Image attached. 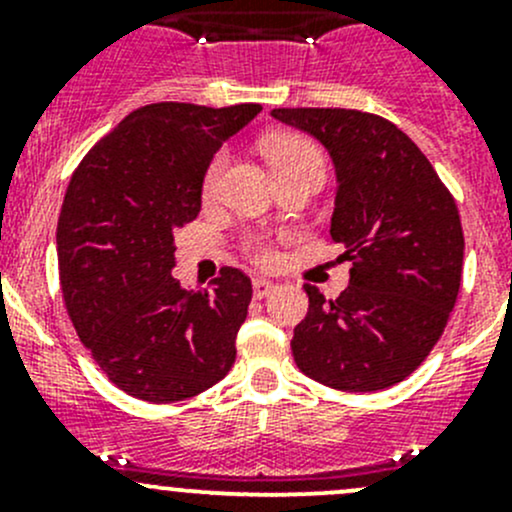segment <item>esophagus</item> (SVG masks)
<instances>
[{
  "label": "esophagus",
  "mask_w": 512,
  "mask_h": 512,
  "mask_svg": "<svg viewBox=\"0 0 512 512\" xmlns=\"http://www.w3.org/2000/svg\"><path fill=\"white\" fill-rule=\"evenodd\" d=\"M272 289H275V285H272L270 280H265V277H255V280H252V294H255L257 299L267 297Z\"/></svg>",
  "instance_id": "obj_1"
}]
</instances>
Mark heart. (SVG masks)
<instances>
[{"label":"heart","mask_w":512,"mask_h":512,"mask_svg":"<svg viewBox=\"0 0 512 512\" xmlns=\"http://www.w3.org/2000/svg\"><path fill=\"white\" fill-rule=\"evenodd\" d=\"M265 156L270 160L272 173L277 175V180L294 178V175L314 173L324 175V156L317 148V143L309 141L307 136H299V133H272L265 141ZM227 165V153H218L208 165V173L203 180V193L215 195L218 190L220 178L225 173ZM247 252L255 257L257 262H270L272 260V247L267 245L262 237H252L247 240Z\"/></svg>","instance_id":"b5f03b06"}]
</instances>
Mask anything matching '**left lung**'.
<instances>
[{"mask_svg": "<svg viewBox=\"0 0 512 512\" xmlns=\"http://www.w3.org/2000/svg\"><path fill=\"white\" fill-rule=\"evenodd\" d=\"M317 138L337 170L332 240L352 262L349 287L309 312L292 354L309 379L339 391H381L414 374L446 329L461 289L456 200L404 131L352 108H275Z\"/></svg>", "mask_w": 512, "mask_h": 512, "instance_id": "8db88e82", "label": "left lung"}]
</instances>
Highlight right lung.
Returning <instances> with one entry per match:
<instances>
[{
  "label": "right lung",
  "mask_w": 512,
  "mask_h": 512,
  "mask_svg": "<svg viewBox=\"0 0 512 512\" xmlns=\"http://www.w3.org/2000/svg\"><path fill=\"white\" fill-rule=\"evenodd\" d=\"M260 103H151L128 113L71 175L56 227L59 277L76 334L121 391L183 401L225 379L252 299L223 267L213 289H185L173 232L193 223L218 148Z\"/></svg>",
  "instance_id": "obj_1"
}]
</instances>
